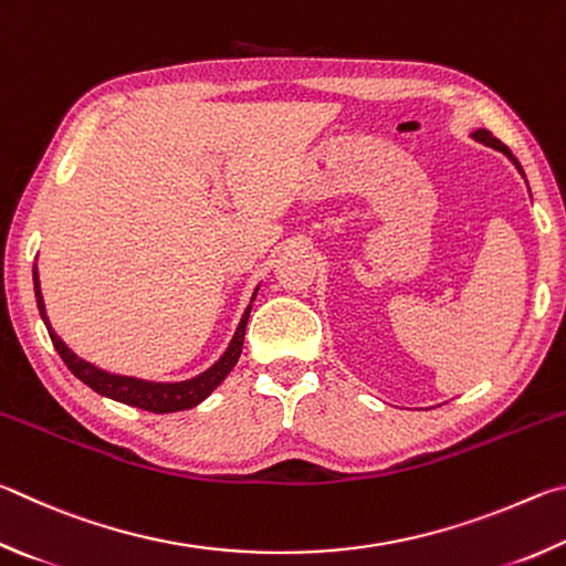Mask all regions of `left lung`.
Listing matches in <instances>:
<instances>
[{
    "label": "left lung",
    "mask_w": 566,
    "mask_h": 566,
    "mask_svg": "<svg viewBox=\"0 0 566 566\" xmlns=\"http://www.w3.org/2000/svg\"><path fill=\"white\" fill-rule=\"evenodd\" d=\"M470 136L474 138V142H480V144H484V146H492V148H497V151H500V154H504V156H507V158H510V161L514 164V168H517V171H520V174H522V178H524V171H522V166H520V161H517V158H514V156H512V151H510V148H507V146H504V144L500 142V138H494V136H492V132H488V128H478V132H472Z\"/></svg>",
    "instance_id": "1"
}]
</instances>
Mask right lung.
Listing matches in <instances>:
<instances>
[{
  "instance_id": "add662e5",
  "label": "right lung",
  "mask_w": 566,
  "mask_h": 566,
  "mask_svg": "<svg viewBox=\"0 0 566 566\" xmlns=\"http://www.w3.org/2000/svg\"><path fill=\"white\" fill-rule=\"evenodd\" d=\"M32 273H34L36 308H39V315H42V321H44L46 331H49V338H52L56 353L62 355L66 368L72 370L78 380L88 385V388H92L94 392L104 395V398H112L116 402L132 405V408L158 412V415L191 410V408H196L198 402H203L208 395H211L218 388V385H221L228 378V373L235 368L238 358H241L243 338H245V323H248V315H251V305H248V308L243 311L241 323H238V328L233 333L231 343H228L226 353L211 365V368L198 373L196 378L178 380V382H154V380H142V378H132V375H116V373L96 368L94 363L78 358V355L72 348H69V345L52 331V323H49L44 298H42V285H39L36 263H34ZM255 293H258V289L251 295V303L255 301Z\"/></svg>"
}]
</instances>
